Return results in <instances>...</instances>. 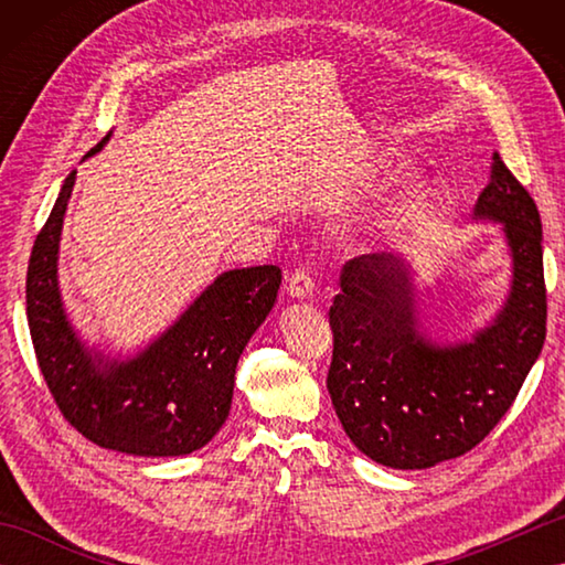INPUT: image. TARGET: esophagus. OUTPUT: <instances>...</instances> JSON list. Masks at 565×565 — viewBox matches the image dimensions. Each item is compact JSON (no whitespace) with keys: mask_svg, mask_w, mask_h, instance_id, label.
Wrapping results in <instances>:
<instances>
[{"mask_svg":"<svg viewBox=\"0 0 565 565\" xmlns=\"http://www.w3.org/2000/svg\"><path fill=\"white\" fill-rule=\"evenodd\" d=\"M316 289V281L313 276L308 274V269H296L291 276H289V286H286V291H289L291 298H310V294H313Z\"/></svg>","mask_w":565,"mask_h":565,"instance_id":"1","label":"esophagus"}]
</instances>
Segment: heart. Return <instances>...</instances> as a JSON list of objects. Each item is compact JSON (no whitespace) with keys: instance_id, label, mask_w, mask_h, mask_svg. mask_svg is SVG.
Segmentation results:
<instances>
[{"instance_id":"obj_1","label":"heart","mask_w":565,"mask_h":565,"mask_svg":"<svg viewBox=\"0 0 565 565\" xmlns=\"http://www.w3.org/2000/svg\"><path fill=\"white\" fill-rule=\"evenodd\" d=\"M431 201V186L429 179L423 172H407L398 189H395L393 201L383 211L374 227H371V235L379 239H395L411 233L413 227L423 221V215L429 209Z\"/></svg>"}]
</instances>
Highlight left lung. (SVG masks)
<instances>
[{
    "label": "left lung",
    "mask_w": 565,
    "mask_h": 565,
    "mask_svg": "<svg viewBox=\"0 0 565 565\" xmlns=\"http://www.w3.org/2000/svg\"><path fill=\"white\" fill-rule=\"evenodd\" d=\"M476 223H498L512 262L505 301L468 340L435 338L405 255L342 267L330 308L328 391L354 447L381 466L417 471L471 451L518 398L546 340L542 218L526 189L493 158Z\"/></svg>",
    "instance_id": "obj_1"
}]
</instances>
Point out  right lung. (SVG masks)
Segmentation results:
<instances>
[{
	"mask_svg": "<svg viewBox=\"0 0 565 565\" xmlns=\"http://www.w3.org/2000/svg\"><path fill=\"white\" fill-rule=\"evenodd\" d=\"M75 179L72 170L26 274L29 330L47 388L67 423L104 449L154 459L206 447L231 415L237 359L271 313L281 269L223 271L146 347L104 352L72 326L60 291V237Z\"/></svg>",
	"mask_w": 565,
	"mask_h": 565,
	"instance_id": "add662e5",
	"label": "right lung"
}]
</instances>
